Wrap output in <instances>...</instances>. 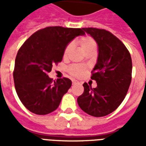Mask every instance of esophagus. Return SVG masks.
Returning <instances> with one entry per match:
<instances>
[{"mask_svg":"<svg viewBox=\"0 0 146 146\" xmlns=\"http://www.w3.org/2000/svg\"><path fill=\"white\" fill-rule=\"evenodd\" d=\"M79 84V82L76 80H72V84Z\"/></svg>","mask_w":146,"mask_h":146,"instance_id":"34e87169","label":"esophagus"}]
</instances>
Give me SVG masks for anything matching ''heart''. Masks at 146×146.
<instances>
[{"label": "heart", "instance_id": "heart-1", "mask_svg": "<svg viewBox=\"0 0 146 146\" xmlns=\"http://www.w3.org/2000/svg\"><path fill=\"white\" fill-rule=\"evenodd\" d=\"M79 44L80 45V48L85 53L89 50H95L97 47V43L96 40L93 39V37L89 36H84L80 37L79 39ZM71 44H68L63 50V57L66 58L68 56V54L71 50ZM87 71V67L84 65H71L70 67L68 68V72L70 73L71 76L80 78L82 77L85 74V72Z\"/></svg>", "mask_w": 146, "mask_h": 146}]
</instances>
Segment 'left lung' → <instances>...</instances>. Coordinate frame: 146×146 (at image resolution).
I'll return each mask as SVG.
<instances>
[{
    "instance_id": "8db88e82",
    "label": "left lung",
    "mask_w": 146,
    "mask_h": 146,
    "mask_svg": "<svg viewBox=\"0 0 146 146\" xmlns=\"http://www.w3.org/2000/svg\"><path fill=\"white\" fill-rule=\"evenodd\" d=\"M83 30L98 43V62L91 76L97 87L84 83L77 102L85 113L102 117L115 111L126 97L132 81V58L123 43L111 32L93 27Z\"/></svg>"
}]
</instances>
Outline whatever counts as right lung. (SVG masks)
<instances>
[{"label": "right lung", "mask_w": 146, "mask_h": 146, "mask_svg": "<svg viewBox=\"0 0 146 146\" xmlns=\"http://www.w3.org/2000/svg\"><path fill=\"white\" fill-rule=\"evenodd\" d=\"M84 34L80 28L48 27L36 31L20 47L13 76L16 93L28 110L44 115L58 107L71 80L62 78L53 83L48 73L54 63L62 62L65 47Z\"/></svg>", "instance_id": "add662e5"}]
</instances>
